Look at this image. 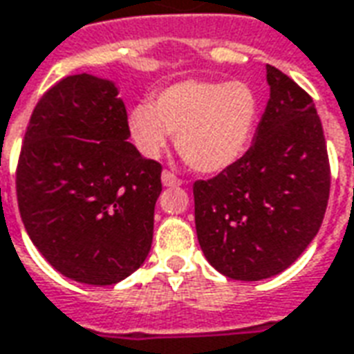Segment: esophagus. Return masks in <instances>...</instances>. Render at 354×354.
<instances>
[{"mask_svg": "<svg viewBox=\"0 0 354 354\" xmlns=\"http://www.w3.org/2000/svg\"><path fill=\"white\" fill-rule=\"evenodd\" d=\"M161 182H163L165 187H176V185H182V180H180L176 174H172L170 170H163V172H161Z\"/></svg>", "mask_w": 354, "mask_h": 354, "instance_id": "obj_1", "label": "esophagus"}]
</instances>
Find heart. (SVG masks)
Instances as JSON below:
<instances>
[{"label":"heart","mask_w":354,"mask_h":354,"mask_svg":"<svg viewBox=\"0 0 354 354\" xmlns=\"http://www.w3.org/2000/svg\"><path fill=\"white\" fill-rule=\"evenodd\" d=\"M259 101L243 80L187 78L157 91L150 104H135L127 116L131 140L146 157H159L170 135L178 153L204 174L223 172L242 159L257 124Z\"/></svg>","instance_id":"1"}]
</instances>
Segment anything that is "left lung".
Segmentation results:
<instances>
[{"mask_svg":"<svg viewBox=\"0 0 354 354\" xmlns=\"http://www.w3.org/2000/svg\"><path fill=\"white\" fill-rule=\"evenodd\" d=\"M270 99L240 161L193 184L204 257L223 276L259 281L283 272L323 223L330 165L315 104L266 65Z\"/></svg>","mask_w":354,"mask_h":354,"instance_id":"8db88e82","label":"left lung"}]
</instances>
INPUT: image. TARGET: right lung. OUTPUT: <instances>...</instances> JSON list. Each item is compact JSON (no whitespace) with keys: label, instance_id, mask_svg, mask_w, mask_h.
<instances>
[{"label":"right lung","instance_id":"1","mask_svg":"<svg viewBox=\"0 0 354 354\" xmlns=\"http://www.w3.org/2000/svg\"><path fill=\"white\" fill-rule=\"evenodd\" d=\"M129 137L116 84L86 73L52 86L26 129L17 169L24 227L78 283H118L150 253L161 165Z\"/></svg>","mask_w":354,"mask_h":354}]
</instances>
